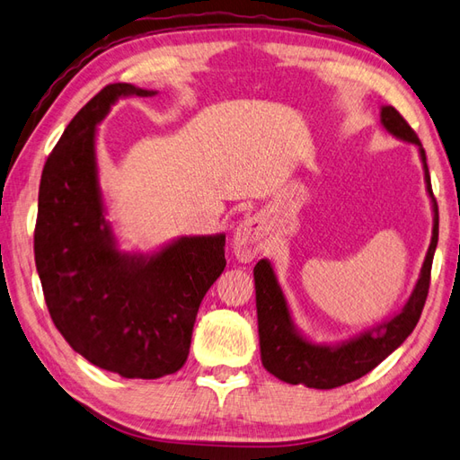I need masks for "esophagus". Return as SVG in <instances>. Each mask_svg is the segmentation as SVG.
<instances>
[{
    "label": "esophagus",
    "mask_w": 460,
    "mask_h": 460,
    "mask_svg": "<svg viewBox=\"0 0 460 460\" xmlns=\"http://www.w3.org/2000/svg\"><path fill=\"white\" fill-rule=\"evenodd\" d=\"M267 243V227L259 215L243 219L233 233V252L241 262H251L261 255Z\"/></svg>",
    "instance_id": "1"
}]
</instances>
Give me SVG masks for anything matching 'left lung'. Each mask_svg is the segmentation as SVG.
<instances>
[{
    "mask_svg": "<svg viewBox=\"0 0 460 460\" xmlns=\"http://www.w3.org/2000/svg\"><path fill=\"white\" fill-rule=\"evenodd\" d=\"M379 120L381 126L397 140L417 146L419 158H421L425 190L433 209L431 243H429L421 272H419V279L405 305L392 318L344 341L318 344L295 324L288 300L279 285L272 262L269 259H261L252 270V275H255L261 359L269 374L290 385L302 384L314 389H334L359 379L403 344L423 312L438 241V208L433 198L427 155L411 126L403 120V116L394 106H381Z\"/></svg>",
    "mask_w": 460,
    "mask_h": 460,
    "instance_id": "left-lung-1",
    "label": "left lung"
}]
</instances>
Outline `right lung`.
<instances>
[{
    "label": "right lung",
    "instance_id": "1",
    "mask_svg": "<svg viewBox=\"0 0 460 460\" xmlns=\"http://www.w3.org/2000/svg\"><path fill=\"white\" fill-rule=\"evenodd\" d=\"M154 94L126 83L102 89L68 122L39 185L35 265L49 314L75 351L126 379L185 364L201 300L227 265L225 233L126 251L106 217L96 126L120 99Z\"/></svg>",
    "mask_w": 460,
    "mask_h": 460
}]
</instances>
